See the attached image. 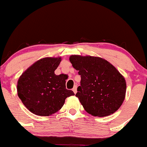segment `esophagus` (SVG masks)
Wrapping results in <instances>:
<instances>
[{"label":"esophagus","mask_w":147,"mask_h":147,"mask_svg":"<svg viewBox=\"0 0 147 147\" xmlns=\"http://www.w3.org/2000/svg\"><path fill=\"white\" fill-rule=\"evenodd\" d=\"M72 91H74V94H76V92H77V86H74V87L73 88V89H72Z\"/></svg>","instance_id":"esophagus-1"}]
</instances>
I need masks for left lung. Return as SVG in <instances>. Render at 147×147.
<instances>
[{
    "label": "left lung",
    "mask_w": 147,
    "mask_h": 147,
    "mask_svg": "<svg viewBox=\"0 0 147 147\" xmlns=\"http://www.w3.org/2000/svg\"><path fill=\"white\" fill-rule=\"evenodd\" d=\"M69 61L81 76L76 96L87 113L106 117L119 109L125 98V78L112 64L94 56L72 55Z\"/></svg>",
    "instance_id": "1"
}]
</instances>
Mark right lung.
I'll return each mask as SVG.
<instances>
[{
    "label": "right lung",
    "mask_w": 147,
    "mask_h": 147,
    "mask_svg": "<svg viewBox=\"0 0 147 147\" xmlns=\"http://www.w3.org/2000/svg\"><path fill=\"white\" fill-rule=\"evenodd\" d=\"M61 61V57L43 58L28 68L18 78V97L33 114L52 115L62 108L67 97L74 95L71 90L66 88V75L54 73Z\"/></svg>",
    "instance_id": "obj_1"
}]
</instances>
